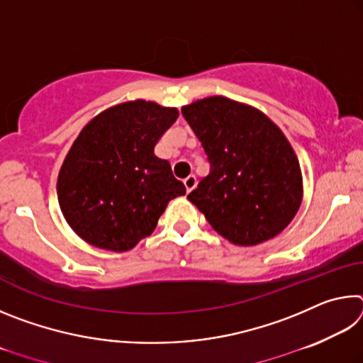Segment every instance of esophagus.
Returning a JSON list of instances; mask_svg holds the SVG:
<instances>
[{"label": "esophagus", "mask_w": 363, "mask_h": 363, "mask_svg": "<svg viewBox=\"0 0 363 363\" xmlns=\"http://www.w3.org/2000/svg\"><path fill=\"white\" fill-rule=\"evenodd\" d=\"M184 186H186V190H187V192H192V190H194V189H195V186H196V177H195L194 174L187 176L186 179H184Z\"/></svg>", "instance_id": "1"}]
</instances>
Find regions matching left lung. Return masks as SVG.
Returning a JSON list of instances; mask_svg holds the SVG:
<instances>
[{
    "label": "left lung",
    "instance_id": "left-lung-1",
    "mask_svg": "<svg viewBox=\"0 0 363 363\" xmlns=\"http://www.w3.org/2000/svg\"><path fill=\"white\" fill-rule=\"evenodd\" d=\"M210 163L187 199L227 240L251 247L291 223L303 199L299 162L266 115L214 96L182 107Z\"/></svg>",
    "mask_w": 363,
    "mask_h": 363
}]
</instances>
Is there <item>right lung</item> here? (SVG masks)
Returning <instances> with one entry per match:
<instances>
[{
    "label": "right lung",
    "instance_id": "obj_1",
    "mask_svg": "<svg viewBox=\"0 0 363 363\" xmlns=\"http://www.w3.org/2000/svg\"><path fill=\"white\" fill-rule=\"evenodd\" d=\"M177 110L134 101L97 115L83 128L57 179L67 223L97 248L128 251L150 235L168 201L186 195L153 147Z\"/></svg>",
    "mask_w": 363,
    "mask_h": 363
}]
</instances>
